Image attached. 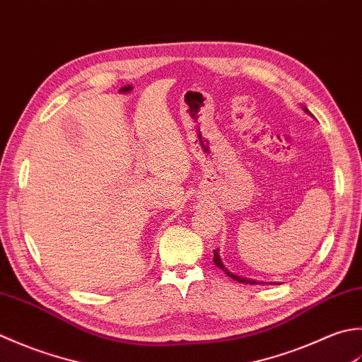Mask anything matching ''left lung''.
Listing matches in <instances>:
<instances>
[{"label": "left lung", "instance_id": "8db88e82", "mask_svg": "<svg viewBox=\"0 0 362 362\" xmlns=\"http://www.w3.org/2000/svg\"><path fill=\"white\" fill-rule=\"evenodd\" d=\"M303 110H305V112H306L308 115H311V117H313V114L309 112V110H308L305 106H303ZM214 262H216V265H217V267H218L220 270H223L228 276L233 278V279H235V281L243 283V284H259V283H262V281H257V279L245 278V276H242V275H235V274H233V272H231L230 269H228L226 265L223 264L222 257H220V253H218V248H217V250H214Z\"/></svg>", "mask_w": 362, "mask_h": 362}]
</instances>
